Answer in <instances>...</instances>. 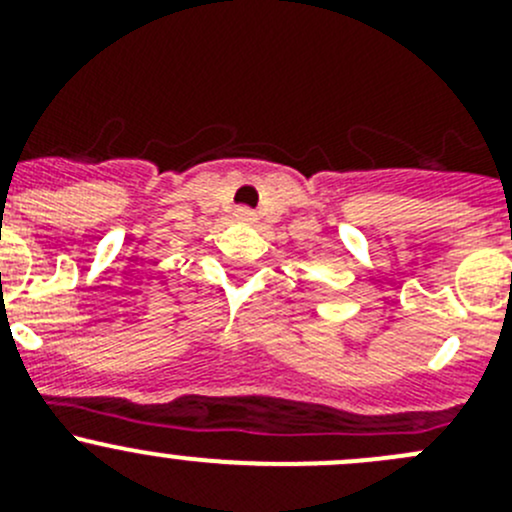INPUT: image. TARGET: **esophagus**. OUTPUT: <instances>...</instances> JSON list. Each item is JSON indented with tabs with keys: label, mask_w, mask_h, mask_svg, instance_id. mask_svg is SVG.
Here are the masks:
<instances>
[{
	"label": "esophagus",
	"mask_w": 512,
	"mask_h": 512,
	"mask_svg": "<svg viewBox=\"0 0 512 512\" xmlns=\"http://www.w3.org/2000/svg\"><path fill=\"white\" fill-rule=\"evenodd\" d=\"M234 219L239 221V224H254L256 214L251 209H246V206H239V209L234 211Z\"/></svg>",
	"instance_id": "obj_1"
}]
</instances>
